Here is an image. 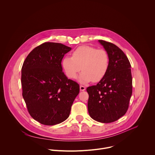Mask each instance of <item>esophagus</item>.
I'll return each mask as SVG.
<instances>
[{"label": "esophagus", "instance_id": "1", "mask_svg": "<svg viewBox=\"0 0 155 155\" xmlns=\"http://www.w3.org/2000/svg\"><path fill=\"white\" fill-rule=\"evenodd\" d=\"M85 86H83V85H81L80 86V90L81 91H84L85 90Z\"/></svg>", "mask_w": 155, "mask_h": 155}]
</instances>
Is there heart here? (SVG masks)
Masks as SVG:
<instances>
[{
  "label": "heart",
  "instance_id": "heart-1",
  "mask_svg": "<svg viewBox=\"0 0 155 155\" xmlns=\"http://www.w3.org/2000/svg\"><path fill=\"white\" fill-rule=\"evenodd\" d=\"M109 65L107 51L89 45L79 47L73 51L72 57L66 56L62 61L65 72L70 79H76L82 68L83 71L79 76L82 83L100 81L107 74Z\"/></svg>",
  "mask_w": 155,
  "mask_h": 155
}]
</instances>
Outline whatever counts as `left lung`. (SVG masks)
Instances as JSON below:
<instances>
[{"label":"left lung","mask_w":155,"mask_h":155,"mask_svg":"<svg viewBox=\"0 0 155 155\" xmlns=\"http://www.w3.org/2000/svg\"><path fill=\"white\" fill-rule=\"evenodd\" d=\"M99 42L108 54V71L96 85L88 87V110L94 120L110 123L127 112L132 94V76L130 61L116 45L103 40Z\"/></svg>","instance_id":"1"}]
</instances>
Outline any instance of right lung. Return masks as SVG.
I'll return each instance as SVG.
<instances>
[{"label": "right lung", "mask_w": 155, "mask_h": 155, "mask_svg": "<svg viewBox=\"0 0 155 155\" xmlns=\"http://www.w3.org/2000/svg\"><path fill=\"white\" fill-rule=\"evenodd\" d=\"M71 49L60 43L45 42L24 62L22 96L31 116L42 124L54 125L65 120L79 93V85L62 71V60Z\"/></svg>", "instance_id": "obj_1"}]
</instances>
